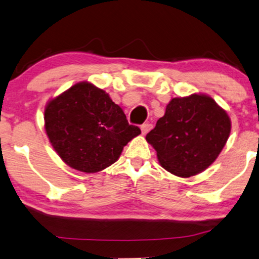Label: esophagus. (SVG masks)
Here are the masks:
<instances>
[{"instance_id": "esophagus-1", "label": "esophagus", "mask_w": 259, "mask_h": 259, "mask_svg": "<svg viewBox=\"0 0 259 259\" xmlns=\"http://www.w3.org/2000/svg\"><path fill=\"white\" fill-rule=\"evenodd\" d=\"M141 132H143V134L145 136V134H146L148 131H150L151 128H152V125L151 123H148V122H146V123H143V125H141Z\"/></svg>"}]
</instances>
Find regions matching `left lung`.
Segmentation results:
<instances>
[{
    "label": "left lung",
    "instance_id": "8db88e82",
    "mask_svg": "<svg viewBox=\"0 0 259 259\" xmlns=\"http://www.w3.org/2000/svg\"><path fill=\"white\" fill-rule=\"evenodd\" d=\"M231 131L228 113L205 94L173 98L146 136L158 160L178 177L196 176L213 162Z\"/></svg>",
    "mask_w": 259,
    "mask_h": 259
}]
</instances>
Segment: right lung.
Masks as SVG:
<instances>
[{
	"mask_svg": "<svg viewBox=\"0 0 259 259\" xmlns=\"http://www.w3.org/2000/svg\"><path fill=\"white\" fill-rule=\"evenodd\" d=\"M45 128L59 157L84 173L114 164L123 146L141 133L105 91L86 81L48 102Z\"/></svg>",
	"mask_w": 259,
	"mask_h": 259,
	"instance_id": "right-lung-1",
	"label": "right lung"
}]
</instances>
